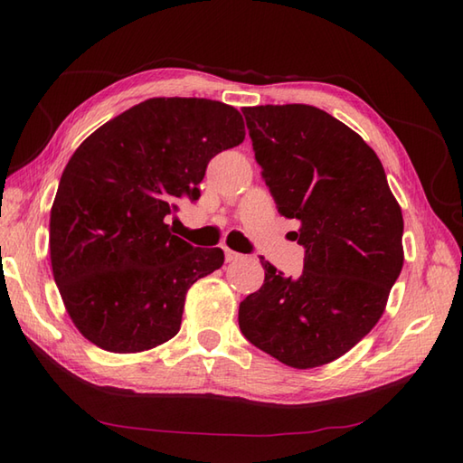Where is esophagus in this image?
Returning <instances> with one entry per match:
<instances>
[{"label":"esophagus","mask_w":463,"mask_h":463,"mask_svg":"<svg viewBox=\"0 0 463 463\" xmlns=\"http://www.w3.org/2000/svg\"><path fill=\"white\" fill-rule=\"evenodd\" d=\"M224 259H226V262H237V260L242 259V254L234 252V250H231V249H224Z\"/></svg>","instance_id":"obj_1"}]
</instances>
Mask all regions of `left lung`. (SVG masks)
<instances>
[{
    "instance_id": "obj_1",
    "label": "left lung",
    "mask_w": 463,
    "mask_h": 463,
    "mask_svg": "<svg viewBox=\"0 0 463 463\" xmlns=\"http://www.w3.org/2000/svg\"><path fill=\"white\" fill-rule=\"evenodd\" d=\"M254 159L279 213L300 222V277L262 262L241 302L254 346L307 370L344 356L376 326L404 264V219L386 173L358 133L312 105L244 107Z\"/></svg>"
}]
</instances>
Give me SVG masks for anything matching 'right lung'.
Listing matches in <instances>:
<instances>
[{
    "label": "right lung",
    "mask_w": 463,
    "mask_h": 463,
    "mask_svg": "<svg viewBox=\"0 0 463 463\" xmlns=\"http://www.w3.org/2000/svg\"><path fill=\"white\" fill-rule=\"evenodd\" d=\"M244 141L242 115L196 97H155L107 121L77 146L49 219L53 279L83 336L133 354L171 340L193 284L222 267L166 224L196 201L206 165Z\"/></svg>",
    "instance_id": "add662e5"
}]
</instances>
